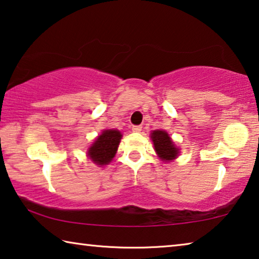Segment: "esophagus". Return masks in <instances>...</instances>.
Returning <instances> with one entry per match:
<instances>
[{
    "label": "esophagus",
    "instance_id": "1",
    "mask_svg": "<svg viewBox=\"0 0 259 259\" xmlns=\"http://www.w3.org/2000/svg\"><path fill=\"white\" fill-rule=\"evenodd\" d=\"M132 131L134 133H140L142 131V126H140V125H137V126H132Z\"/></svg>",
    "mask_w": 259,
    "mask_h": 259
}]
</instances>
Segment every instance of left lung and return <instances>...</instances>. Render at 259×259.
Returning a JSON list of instances; mask_svg holds the SVG:
<instances>
[{
    "instance_id": "1",
    "label": "left lung",
    "mask_w": 259,
    "mask_h": 259,
    "mask_svg": "<svg viewBox=\"0 0 259 259\" xmlns=\"http://www.w3.org/2000/svg\"><path fill=\"white\" fill-rule=\"evenodd\" d=\"M152 142H154V147L158 157L163 160V162H171V160L176 159L179 156V148H177L175 142L169 135L162 130L152 131L150 134Z\"/></svg>"
}]
</instances>
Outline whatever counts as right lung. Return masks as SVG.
Returning a JSON list of instances; mask_svg holds the SVG:
<instances>
[{"instance_id":"add662e5","label":"right lung","mask_w":259,"mask_h":259,"mask_svg":"<svg viewBox=\"0 0 259 259\" xmlns=\"http://www.w3.org/2000/svg\"><path fill=\"white\" fill-rule=\"evenodd\" d=\"M121 133L117 130H104L88 148L87 156L96 165H107L111 162L119 146Z\"/></svg>"}]
</instances>
